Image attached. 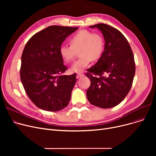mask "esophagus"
Here are the masks:
<instances>
[{"mask_svg":"<svg viewBox=\"0 0 156 156\" xmlns=\"http://www.w3.org/2000/svg\"><path fill=\"white\" fill-rule=\"evenodd\" d=\"M84 76V74H83V73L79 72V73H77V78H79L81 77V76Z\"/></svg>","mask_w":156,"mask_h":156,"instance_id":"1","label":"esophagus"}]
</instances>
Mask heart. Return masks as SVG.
I'll list each match as a JSON object with an SVG mask.
<instances>
[{"instance_id": "heart-1", "label": "heart", "mask_w": 156, "mask_h": 156, "mask_svg": "<svg viewBox=\"0 0 156 156\" xmlns=\"http://www.w3.org/2000/svg\"><path fill=\"white\" fill-rule=\"evenodd\" d=\"M71 45H62L59 54L66 62L71 61L79 51L80 58L73 63L71 70L81 72L87 68L91 61H95L101 57L105 47L104 37L99 33L82 30L78 31L69 39Z\"/></svg>"}]
</instances>
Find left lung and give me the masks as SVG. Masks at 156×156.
Wrapping results in <instances>:
<instances>
[{
	"label": "left lung",
	"instance_id": "1",
	"mask_svg": "<svg viewBox=\"0 0 156 156\" xmlns=\"http://www.w3.org/2000/svg\"><path fill=\"white\" fill-rule=\"evenodd\" d=\"M105 40L104 52L86 73L90 80L87 91L90 103L101 108L115 107L124 100L132 87L135 73L134 56L128 40L115 28L99 23Z\"/></svg>",
	"mask_w": 156,
	"mask_h": 156
}]
</instances>
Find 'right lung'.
<instances>
[{"label":"right lung","mask_w":156,"mask_h":156,"mask_svg":"<svg viewBox=\"0 0 156 156\" xmlns=\"http://www.w3.org/2000/svg\"><path fill=\"white\" fill-rule=\"evenodd\" d=\"M78 27L50 26L28 41L21 55L20 78L30 100L37 107L55 112L68 105L76 74L68 69L59 54L62 42Z\"/></svg>","instance_id":"1"}]
</instances>
